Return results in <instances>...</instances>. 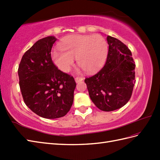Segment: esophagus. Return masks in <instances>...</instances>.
<instances>
[{
    "label": "esophagus",
    "instance_id": "obj_1",
    "mask_svg": "<svg viewBox=\"0 0 160 160\" xmlns=\"http://www.w3.org/2000/svg\"><path fill=\"white\" fill-rule=\"evenodd\" d=\"M75 80H76V82L78 83L79 82H81V81H82L83 78H82V77H76V78H75Z\"/></svg>",
    "mask_w": 160,
    "mask_h": 160
}]
</instances>
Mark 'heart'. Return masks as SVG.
<instances>
[{
	"label": "heart",
	"instance_id": "heart-1",
	"mask_svg": "<svg viewBox=\"0 0 160 160\" xmlns=\"http://www.w3.org/2000/svg\"><path fill=\"white\" fill-rule=\"evenodd\" d=\"M61 52L54 51V64L62 72L69 71L76 58L77 64L88 73H93L103 65L107 56L106 39L100 35H73L66 37L59 44Z\"/></svg>",
	"mask_w": 160,
	"mask_h": 160
}]
</instances>
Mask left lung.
<instances>
[{
  "mask_svg": "<svg viewBox=\"0 0 160 160\" xmlns=\"http://www.w3.org/2000/svg\"><path fill=\"white\" fill-rule=\"evenodd\" d=\"M108 52L104 66L84 82L91 100L104 111L120 108L131 97L135 80V64L131 52L120 40L108 36Z\"/></svg>",
  "mask_w": 160,
  "mask_h": 160,
  "instance_id": "left-lung-1",
  "label": "left lung"
}]
</instances>
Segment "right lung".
<instances>
[{
  "label": "right lung",
  "instance_id": "add662e5",
  "mask_svg": "<svg viewBox=\"0 0 160 160\" xmlns=\"http://www.w3.org/2000/svg\"><path fill=\"white\" fill-rule=\"evenodd\" d=\"M54 36L38 40L24 53L18 73L25 104L39 116L63 117L72 106L76 83L73 76L59 70L51 56Z\"/></svg>",
  "mask_w": 160,
  "mask_h": 160
}]
</instances>
